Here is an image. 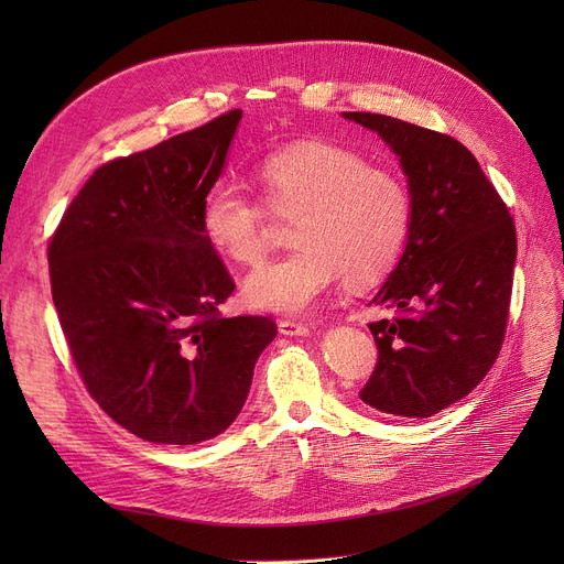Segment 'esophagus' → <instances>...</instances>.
I'll return each instance as SVG.
<instances>
[{"instance_id": "obj_1", "label": "esophagus", "mask_w": 564, "mask_h": 564, "mask_svg": "<svg viewBox=\"0 0 564 564\" xmlns=\"http://www.w3.org/2000/svg\"><path fill=\"white\" fill-rule=\"evenodd\" d=\"M279 332H281L283 336H308V334H311V327H308V324L294 322V319H281V322H279Z\"/></svg>"}]
</instances>
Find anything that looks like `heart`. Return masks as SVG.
<instances>
[{"label":"heart","instance_id":"1","mask_svg":"<svg viewBox=\"0 0 564 564\" xmlns=\"http://www.w3.org/2000/svg\"><path fill=\"white\" fill-rule=\"evenodd\" d=\"M264 198L281 217H297L283 258L253 270L242 283L249 308L304 315L343 276L364 288L387 276L411 230L404 177L372 166L361 153L329 141H302L267 155L258 166ZM205 242L237 262H258L270 245V215L240 185L217 181L198 215Z\"/></svg>","mask_w":564,"mask_h":564}]
</instances>
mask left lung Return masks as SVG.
I'll return each instance as SVG.
<instances>
[{"mask_svg": "<svg viewBox=\"0 0 564 564\" xmlns=\"http://www.w3.org/2000/svg\"><path fill=\"white\" fill-rule=\"evenodd\" d=\"M400 158L411 194L404 251L372 304L379 361L361 400L398 419H430L494 366L512 294L517 232L506 203L457 139L400 118L343 111Z\"/></svg>", "mask_w": 564, "mask_h": 564, "instance_id": "obj_1", "label": "left lung"}]
</instances>
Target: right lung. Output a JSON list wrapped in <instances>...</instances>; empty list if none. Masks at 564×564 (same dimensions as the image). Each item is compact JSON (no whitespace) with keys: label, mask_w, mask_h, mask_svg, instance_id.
<instances>
[{"label":"right lung","mask_w":564,"mask_h":564,"mask_svg":"<svg viewBox=\"0 0 564 564\" xmlns=\"http://www.w3.org/2000/svg\"><path fill=\"white\" fill-rule=\"evenodd\" d=\"M242 111L100 166L50 249L52 300L88 393L151 443L226 432L276 336L260 315L224 317L235 283L198 215Z\"/></svg>","instance_id":"add662e5"}]
</instances>
